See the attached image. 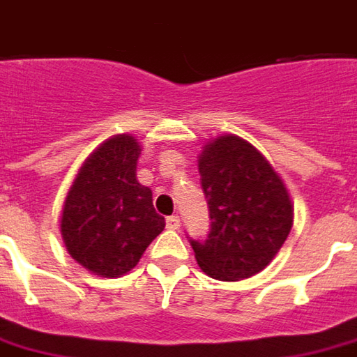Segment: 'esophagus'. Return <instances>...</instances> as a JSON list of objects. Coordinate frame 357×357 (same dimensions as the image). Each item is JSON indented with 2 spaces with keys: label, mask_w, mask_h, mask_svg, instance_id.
I'll use <instances>...</instances> for the list:
<instances>
[{
  "label": "esophagus",
  "mask_w": 357,
  "mask_h": 357,
  "mask_svg": "<svg viewBox=\"0 0 357 357\" xmlns=\"http://www.w3.org/2000/svg\"><path fill=\"white\" fill-rule=\"evenodd\" d=\"M166 226H168L170 230H178V228H179V216H168V218H166Z\"/></svg>",
  "instance_id": "1"
}]
</instances>
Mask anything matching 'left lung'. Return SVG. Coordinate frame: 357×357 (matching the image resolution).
Returning a JSON list of instances; mask_svg holds the SVG:
<instances>
[{"instance_id":"left-lung-1","label":"left lung","mask_w":357,"mask_h":357,"mask_svg":"<svg viewBox=\"0 0 357 357\" xmlns=\"http://www.w3.org/2000/svg\"><path fill=\"white\" fill-rule=\"evenodd\" d=\"M199 174L211 216L206 239L189 238L199 266L228 282L261 273L294 222L282 179L255 146L234 135L204 146Z\"/></svg>"}]
</instances>
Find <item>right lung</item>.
<instances>
[{"instance_id": "obj_1", "label": "right lung", "mask_w": 357, "mask_h": 357, "mask_svg": "<svg viewBox=\"0 0 357 357\" xmlns=\"http://www.w3.org/2000/svg\"><path fill=\"white\" fill-rule=\"evenodd\" d=\"M139 143L118 135L84 160L67 193L61 236L69 255L92 273H129L166 226L153 191L137 181Z\"/></svg>"}]
</instances>
